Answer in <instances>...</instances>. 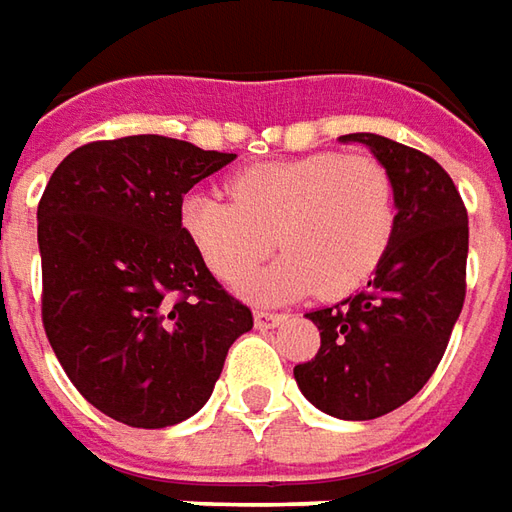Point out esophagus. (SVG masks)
I'll use <instances>...</instances> for the list:
<instances>
[{
    "label": "esophagus",
    "mask_w": 512,
    "mask_h": 512,
    "mask_svg": "<svg viewBox=\"0 0 512 512\" xmlns=\"http://www.w3.org/2000/svg\"><path fill=\"white\" fill-rule=\"evenodd\" d=\"M285 319V314H274V311H266V308H257L255 311V325L257 328H274Z\"/></svg>",
    "instance_id": "34e87169"
}]
</instances>
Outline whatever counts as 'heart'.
Listing matches in <instances>:
<instances>
[{
  "mask_svg": "<svg viewBox=\"0 0 512 512\" xmlns=\"http://www.w3.org/2000/svg\"><path fill=\"white\" fill-rule=\"evenodd\" d=\"M229 198L193 193L182 224L221 280H238L277 246L285 255L246 283L257 297L319 291L336 300L364 285L387 255L398 198L373 156L336 151L260 162L229 182Z\"/></svg>",
  "mask_w": 512,
  "mask_h": 512,
  "instance_id": "b5f03b06",
  "label": "heart"
}]
</instances>
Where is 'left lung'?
Returning a JSON list of instances; mask_svg holds the SVG:
<instances>
[{"label": "left lung", "mask_w": 512, "mask_h": 512, "mask_svg": "<svg viewBox=\"0 0 512 512\" xmlns=\"http://www.w3.org/2000/svg\"><path fill=\"white\" fill-rule=\"evenodd\" d=\"M364 142L389 170L398 224L364 291L311 311L319 350L294 367L302 395L342 420H373L412 401L446 353L465 302L468 210L443 165L378 134Z\"/></svg>", "instance_id": "left-lung-1"}]
</instances>
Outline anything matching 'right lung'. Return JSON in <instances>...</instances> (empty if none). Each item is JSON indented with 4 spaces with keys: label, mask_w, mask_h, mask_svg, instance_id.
Listing matches in <instances>:
<instances>
[{
    "label": "right lung",
    "mask_w": 512,
    "mask_h": 512,
    "mask_svg": "<svg viewBox=\"0 0 512 512\" xmlns=\"http://www.w3.org/2000/svg\"><path fill=\"white\" fill-rule=\"evenodd\" d=\"M232 159L159 134L97 139L38 201L44 333L75 389L125 426L196 415L255 325L182 227L190 187Z\"/></svg>",
    "instance_id": "1"
}]
</instances>
